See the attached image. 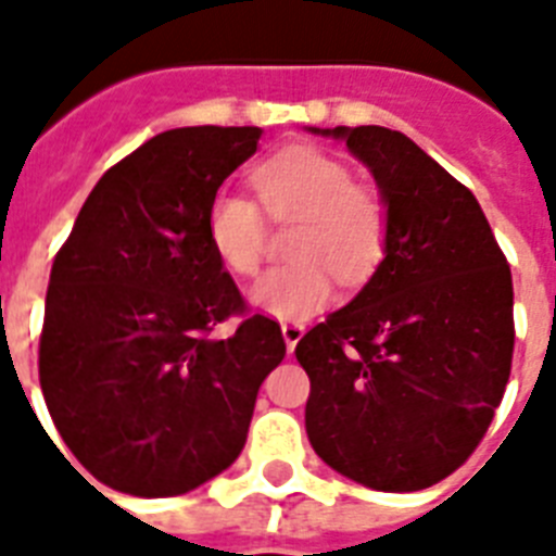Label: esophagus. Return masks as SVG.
<instances>
[{"mask_svg":"<svg viewBox=\"0 0 556 556\" xmlns=\"http://www.w3.org/2000/svg\"><path fill=\"white\" fill-rule=\"evenodd\" d=\"M302 336H305V325H300V321H286L282 325V339H286L288 353H293V348L300 344Z\"/></svg>","mask_w":556,"mask_h":556,"instance_id":"esophagus-1","label":"esophagus"}]
</instances>
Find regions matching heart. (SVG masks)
I'll list each match as a JSON object with an SVG mask.
<instances>
[{
	"instance_id": "heart-1",
	"label": "heart",
	"mask_w": 556,
	"mask_h": 556,
	"mask_svg": "<svg viewBox=\"0 0 556 556\" xmlns=\"http://www.w3.org/2000/svg\"><path fill=\"white\" fill-rule=\"evenodd\" d=\"M256 194L277 223L296 220L288 240L291 263L265 270L249 302L265 316L300 321L333 300V277L358 286L381 263L387 208L339 157L311 147L286 149L254 169ZM208 242L240 277L260 268L268 226L254 200L223 189L208 206Z\"/></svg>"
}]
</instances>
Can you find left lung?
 Wrapping results in <instances>:
<instances>
[{
	"label": "left lung",
	"instance_id": "obj_1",
	"mask_svg": "<svg viewBox=\"0 0 556 556\" xmlns=\"http://www.w3.org/2000/svg\"><path fill=\"white\" fill-rule=\"evenodd\" d=\"M348 143L387 208L384 260L296 344L305 429L330 469L379 492L444 480L506 390L515 291L475 194L404 132L307 127Z\"/></svg>",
	"mask_w": 556,
	"mask_h": 556
}]
</instances>
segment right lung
<instances>
[{"label": "right lung", "instance_id": "right-lung-1", "mask_svg": "<svg viewBox=\"0 0 556 556\" xmlns=\"http://www.w3.org/2000/svg\"><path fill=\"white\" fill-rule=\"evenodd\" d=\"M260 127H180L115 163L50 270L41 393L59 435L104 486L175 497L245 446L256 393L286 358L282 330L249 316L208 242V206Z\"/></svg>", "mask_w": 556, "mask_h": 556}]
</instances>
